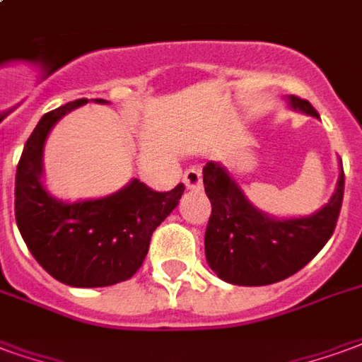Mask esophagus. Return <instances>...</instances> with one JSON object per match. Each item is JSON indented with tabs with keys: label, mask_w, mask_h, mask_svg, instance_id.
I'll return each mask as SVG.
<instances>
[{
	"label": "esophagus",
	"mask_w": 362,
	"mask_h": 362,
	"mask_svg": "<svg viewBox=\"0 0 362 362\" xmlns=\"http://www.w3.org/2000/svg\"><path fill=\"white\" fill-rule=\"evenodd\" d=\"M184 184L188 189H202L204 186V174H202V168L199 166H192L184 173Z\"/></svg>",
	"instance_id": "obj_1"
}]
</instances>
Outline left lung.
Listing matches in <instances>:
<instances>
[{"label":"left lung","mask_w":362,"mask_h":362,"mask_svg":"<svg viewBox=\"0 0 362 362\" xmlns=\"http://www.w3.org/2000/svg\"><path fill=\"white\" fill-rule=\"evenodd\" d=\"M288 104L318 118L316 108L300 96L291 95ZM204 186L211 202L205 230L207 264L227 283L259 287L291 277L326 246L341 211L345 174L341 168L332 199L300 219H273L258 211L219 163L204 166Z\"/></svg>","instance_id":"8db88e82"}]
</instances>
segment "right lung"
I'll return each mask as SVG.
<instances>
[{"label":"right lung","instance_id":"right-lung-1","mask_svg":"<svg viewBox=\"0 0 362 362\" xmlns=\"http://www.w3.org/2000/svg\"><path fill=\"white\" fill-rule=\"evenodd\" d=\"M87 103L79 98L44 114L25 143L15 176V219L27 248L54 279L83 288L129 279L141 267L155 228L184 194V184L155 192L132 180L100 199H54L42 186L44 141L62 116Z\"/></svg>","mask_w":362,"mask_h":362}]
</instances>
